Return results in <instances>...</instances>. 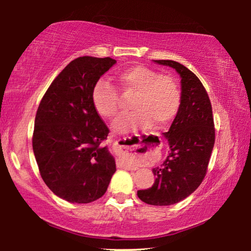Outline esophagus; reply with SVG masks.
Segmentation results:
<instances>
[{"label": "esophagus", "mask_w": 251, "mask_h": 251, "mask_svg": "<svg viewBox=\"0 0 251 251\" xmlns=\"http://www.w3.org/2000/svg\"><path fill=\"white\" fill-rule=\"evenodd\" d=\"M125 149H126V146L119 145V144H116V152H118L120 155H122L123 153H126V151H123ZM122 164L126 168V169H129V170H136L137 169V166H135V164H132L131 162H130V161L126 160V159L122 160Z\"/></svg>", "instance_id": "1"}]
</instances>
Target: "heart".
Listing matches in <instances>:
<instances>
[{
  "label": "heart",
  "instance_id": "heart-1",
  "mask_svg": "<svg viewBox=\"0 0 251 251\" xmlns=\"http://www.w3.org/2000/svg\"><path fill=\"white\" fill-rule=\"evenodd\" d=\"M115 78L123 97L135 96L130 106L133 112L115 122L116 131H133L151 125L154 129H164L176 119L181 106V90L173 76L135 65L118 72ZM91 100L96 113L104 120L116 118L122 106V97L105 78L95 83Z\"/></svg>",
  "mask_w": 251,
  "mask_h": 251
}]
</instances>
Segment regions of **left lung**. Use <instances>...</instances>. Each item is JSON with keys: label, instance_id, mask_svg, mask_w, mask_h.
<instances>
[{"label": "left lung", "instance_id": "1", "mask_svg": "<svg viewBox=\"0 0 251 251\" xmlns=\"http://www.w3.org/2000/svg\"><path fill=\"white\" fill-rule=\"evenodd\" d=\"M173 67L179 74L181 106L169 131V155L162 166L154 168L155 181L137 195L152 205H170L193 193L207 174L215 145V126L210 99L197 75L174 60H154Z\"/></svg>", "mask_w": 251, "mask_h": 251}]
</instances>
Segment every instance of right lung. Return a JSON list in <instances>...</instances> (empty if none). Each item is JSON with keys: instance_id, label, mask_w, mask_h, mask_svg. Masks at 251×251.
I'll return each instance as SVG.
<instances>
[{"instance_id": "obj_1", "label": "right lung", "mask_w": 251, "mask_h": 251, "mask_svg": "<svg viewBox=\"0 0 251 251\" xmlns=\"http://www.w3.org/2000/svg\"><path fill=\"white\" fill-rule=\"evenodd\" d=\"M115 59L78 57L48 88L37 108L33 151L41 177L57 197L90 203L107 191L115 160L102 142L109 130L96 113L91 91Z\"/></svg>"}]
</instances>
